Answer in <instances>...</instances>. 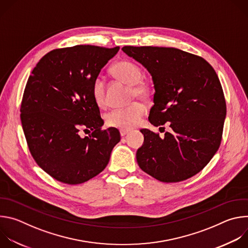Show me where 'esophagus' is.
Listing matches in <instances>:
<instances>
[{
	"instance_id": "esophagus-1",
	"label": "esophagus",
	"mask_w": 248,
	"mask_h": 248,
	"mask_svg": "<svg viewBox=\"0 0 248 248\" xmlns=\"http://www.w3.org/2000/svg\"><path fill=\"white\" fill-rule=\"evenodd\" d=\"M128 132H130V130H129V129H124V128L120 129V133H121V135H122V136L126 135Z\"/></svg>"
}]
</instances>
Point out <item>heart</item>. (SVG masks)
<instances>
[{
    "label": "heart",
    "mask_w": 248,
    "mask_h": 248,
    "mask_svg": "<svg viewBox=\"0 0 248 248\" xmlns=\"http://www.w3.org/2000/svg\"><path fill=\"white\" fill-rule=\"evenodd\" d=\"M112 74L120 80L130 85L129 100L139 98L148 100L152 95V88L146 81L142 80L143 73L141 68L134 62L123 60L117 62L112 66ZM91 93L94 102L99 107L106 105V90L105 82L102 78L97 77L94 78L91 87ZM146 113L144 104L139 101L132 102L131 104L123 108H117L110 111L105 117L106 124L109 126L118 128H131L135 126Z\"/></svg>",
    "instance_id": "obj_1"
}]
</instances>
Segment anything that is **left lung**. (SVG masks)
Segmentation results:
<instances>
[{
    "label": "left lung",
    "mask_w": 248,
    "mask_h": 248,
    "mask_svg": "<svg viewBox=\"0 0 248 248\" xmlns=\"http://www.w3.org/2000/svg\"><path fill=\"white\" fill-rule=\"evenodd\" d=\"M152 77L155 93L149 122L170 123L161 138L143 128L136 152L140 169L163 183H179L199 172L218 151L227 114L219 78L203 58L175 48L122 49Z\"/></svg>",
    "instance_id": "left-lung-1"
}]
</instances>
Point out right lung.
<instances>
[{
	"label": "right lung",
	"instance_id": "obj_1",
	"mask_svg": "<svg viewBox=\"0 0 248 248\" xmlns=\"http://www.w3.org/2000/svg\"><path fill=\"white\" fill-rule=\"evenodd\" d=\"M119 50L56 49L38 62L27 80L20 107L27 145L38 166L61 183L78 185L99 174L121 140L117 128L102 129L91 93L94 78ZM80 129L93 132L82 139Z\"/></svg>",
	"mask_w": 248,
	"mask_h": 248
}]
</instances>
